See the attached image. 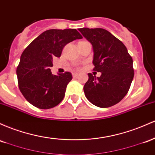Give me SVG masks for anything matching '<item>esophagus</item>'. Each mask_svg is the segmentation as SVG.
Instances as JSON below:
<instances>
[{
    "label": "esophagus",
    "mask_w": 155,
    "mask_h": 155,
    "mask_svg": "<svg viewBox=\"0 0 155 155\" xmlns=\"http://www.w3.org/2000/svg\"><path fill=\"white\" fill-rule=\"evenodd\" d=\"M78 74H78V73H77V72H76V73H72V76H73V77H74V78L77 77Z\"/></svg>",
    "instance_id": "esophagus-1"
}]
</instances>
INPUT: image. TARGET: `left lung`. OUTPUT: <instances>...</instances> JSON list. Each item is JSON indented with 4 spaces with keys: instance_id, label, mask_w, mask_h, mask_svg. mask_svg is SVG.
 <instances>
[{
    "instance_id": "obj_1",
    "label": "left lung",
    "mask_w": 155,
    "mask_h": 155,
    "mask_svg": "<svg viewBox=\"0 0 155 155\" xmlns=\"http://www.w3.org/2000/svg\"><path fill=\"white\" fill-rule=\"evenodd\" d=\"M78 31L92 45L94 70L100 77L88 73L83 87L86 98L93 105L108 107L127 94L134 77L133 58L120 40L103 28H83Z\"/></svg>"
}]
</instances>
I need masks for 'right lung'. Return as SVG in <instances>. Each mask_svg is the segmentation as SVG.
Returning a JSON list of instances; mask_svg holds the SVG:
<instances>
[{
	"instance_id": "obj_1",
	"label": "right lung",
	"mask_w": 155,
	"mask_h": 155,
	"mask_svg": "<svg viewBox=\"0 0 155 155\" xmlns=\"http://www.w3.org/2000/svg\"><path fill=\"white\" fill-rule=\"evenodd\" d=\"M76 29L45 31L25 48L17 69L19 88L31 105L49 109L58 105L72 79L70 72L53 75V58L60 57L66 45L82 39Z\"/></svg>"
}]
</instances>
